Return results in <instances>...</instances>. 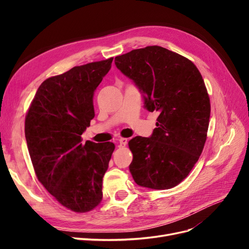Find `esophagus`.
I'll use <instances>...</instances> for the list:
<instances>
[{
  "label": "esophagus",
  "mask_w": 249,
  "mask_h": 249,
  "mask_svg": "<svg viewBox=\"0 0 249 249\" xmlns=\"http://www.w3.org/2000/svg\"><path fill=\"white\" fill-rule=\"evenodd\" d=\"M118 142H119V146L120 147H124L127 144V139L126 138H120L118 140Z\"/></svg>",
  "instance_id": "esophagus-1"
}]
</instances>
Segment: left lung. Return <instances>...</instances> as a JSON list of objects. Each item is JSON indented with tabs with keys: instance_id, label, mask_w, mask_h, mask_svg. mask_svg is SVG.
Here are the masks:
<instances>
[{
	"instance_id": "left-lung-1",
	"label": "left lung",
	"mask_w": 249,
	"mask_h": 249,
	"mask_svg": "<svg viewBox=\"0 0 249 249\" xmlns=\"http://www.w3.org/2000/svg\"><path fill=\"white\" fill-rule=\"evenodd\" d=\"M115 65L144 94V106L159 112L153 135L129 141L130 172L148 189L176 187L189 175L207 140L211 104L197 67L159 46L115 57Z\"/></svg>"
}]
</instances>
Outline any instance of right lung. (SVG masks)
<instances>
[{
	"label": "right lung",
	"instance_id": "add662e5",
	"mask_svg": "<svg viewBox=\"0 0 249 249\" xmlns=\"http://www.w3.org/2000/svg\"><path fill=\"white\" fill-rule=\"evenodd\" d=\"M113 58L74 66L43 81L28 109L25 135L42 186L66 209L93 210L103 199V178L114 143H82L94 117L93 93Z\"/></svg>",
	"mask_w": 249,
	"mask_h": 249
}]
</instances>
